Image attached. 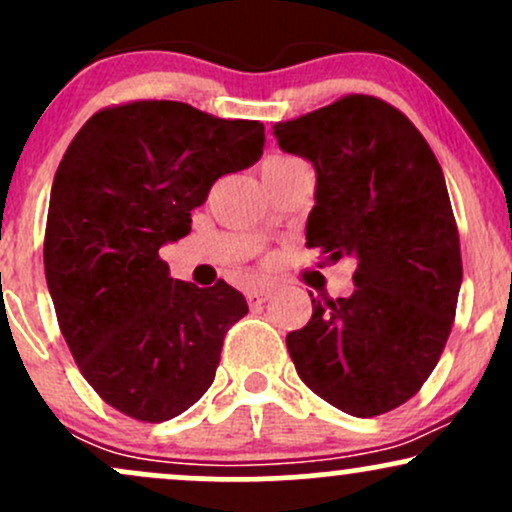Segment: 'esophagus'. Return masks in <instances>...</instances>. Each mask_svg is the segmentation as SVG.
I'll return each instance as SVG.
<instances>
[{"mask_svg": "<svg viewBox=\"0 0 512 512\" xmlns=\"http://www.w3.org/2000/svg\"><path fill=\"white\" fill-rule=\"evenodd\" d=\"M245 296H248L250 305H260V303L267 301L269 296H272V289H269V286H252V289H248Z\"/></svg>", "mask_w": 512, "mask_h": 512, "instance_id": "34e87169", "label": "esophagus"}]
</instances>
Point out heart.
<instances>
[{
	"label": "heart",
	"mask_w": 512,
	"mask_h": 512,
	"mask_svg": "<svg viewBox=\"0 0 512 512\" xmlns=\"http://www.w3.org/2000/svg\"><path fill=\"white\" fill-rule=\"evenodd\" d=\"M286 161H293V158H286V156H272V158H267V163H264V166H272V163H286Z\"/></svg>",
	"instance_id": "obj_1"
}]
</instances>
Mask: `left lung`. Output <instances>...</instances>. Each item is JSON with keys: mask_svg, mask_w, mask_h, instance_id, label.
Here are the masks:
<instances>
[{"mask_svg": "<svg viewBox=\"0 0 512 512\" xmlns=\"http://www.w3.org/2000/svg\"><path fill=\"white\" fill-rule=\"evenodd\" d=\"M274 137L315 166L308 248L358 260L354 293L313 298L308 325L286 334L293 366L358 419L397 409L436 368L462 284L438 158L407 115L363 93L279 122Z\"/></svg>", "mask_w": 512, "mask_h": 512, "instance_id": "1", "label": "left lung"}]
</instances>
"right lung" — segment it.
<instances>
[{
  "instance_id": "right-lung-1",
  "label": "right lung",
  "mask_w": 512,
  "mask_h": 512,
  "mask_svg": "<svg viewBox=\"0 0 512 512\" xmlns=\"http://www.w3.org/2000/svg\"><path fill=\"white\" fill-rule=\"evenodd\" d=\"M264 125L178 101L98 110L64 151L50 192L45 279L86 383L146 424L190 409L214 383L243 293L168 274L158 248L190 233L221 175L262 156Z\"/></svg>"
}]
</instances>
